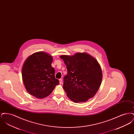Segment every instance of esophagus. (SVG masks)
I'll list each match as a JSON object with an SVG mask.
<instances>
[{
	"instance_id": "34e87169",
	"label": "esophagus",
	"mask_w": 134,
	"mask_h": 134,
	"mask_svg": "<svg viewBox=\"0 0 134 134\" xmlns=\"http://www.w3.org/2000/svg\"><path fill=\"white\" fill-rule=\"evenodd\" d=\"M59 82H60V84H62V79H59Z\"/></svg>"
}]
</instances>
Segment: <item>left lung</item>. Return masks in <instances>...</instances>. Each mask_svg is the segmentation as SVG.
I'll return each mask as SVG.
<instances>
[{"instance_id":"left-lung-1","label":"left lung","mask_w":134,"mask_h":134,"mask_svg":"<svg viewBox=\"0 0 134 134\" xmlns=\"http://www.w3.org/2000/svg\"><path fill=\"white\" fill-rule=\"evenodd\" d=\"M60 57L67 69L63 87L70 99L76 103L84 102L95 96L102 78V70L96 59L84 52Z\"/></svg>"}]
</instances>
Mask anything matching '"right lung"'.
Returning <instances> with one entry per match:
<instances>
[{
	"label": "right lung",
	"mask_w": 134,
	"mask_h": 134,
	"mask_svg": "<svg viewBox=\"0 0 134 134\" xmlns=\"http://www.w3.org/2000/svg\"><path fill=\"white\" fill-rule=\"evenodd\" d=\"M52 62V56L44 52H36L26 59L22 68V78L30 94L40 99L45 98L59 84L51 66Z\"/></svg>",
	"instance_id": "add662e5"
}]
</instances>
